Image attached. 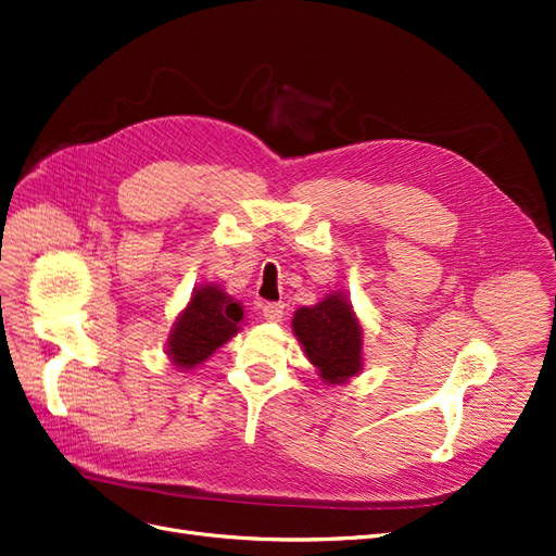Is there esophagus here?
Listing matches in <instances>:
<instances>
[{
  "label": "esophagus",
  "instance_id": "34e87169",
  "mask_svg": "<svg viewBox=\"0 0 556 556\" xmlns=\"http://www.w3.org/2000/svg\"><path fill=\"white\" fill-rule=\"evenodd\" d=\"M261 312H263L265 320L279 323V320L283 318V304H281V302H265V304L261 306Z\"/></svg>",
  "mask_w": 556,
  "mask_h": 556
}]
</instances>
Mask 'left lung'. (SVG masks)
Here are the masks:
<instances>
[{
	"label": "left lung",
	"instance_id": "1",
	"mask_svg": "<svg viewBox=\"0 0 556 556\" xmlns=\"http://www.w3.org/2000/svg\"><path fill=\"white\" fill-rule=\"evenodd\" d=\"M293 332L327 384L348 382L362 371V325L343 293H330L314 306H300L293 316Z\"/></svg>",
	"mask_w": 556,
	"mask_h": 556
}]
</instances>
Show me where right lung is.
<instances>
[{
    "label": "right lung",
    "mask_w": 556,
    "mask_h": 556,
    "mask_svg": "<svg viewBox=\"0 0 556 556\" xmlns=\"http://www.w3.org/2000/svg\"><path fill=\"white\" fill-rule=\"evenodd\" d=\"M242 316V304L217 283L199 286L172 327L169 359L182 371L203 364L219 345L238 334Z\"/></svg>",
    "instance_id": "obj_1"
}]
</instances>
